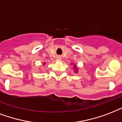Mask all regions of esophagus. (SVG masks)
Wrapping results in <instances>:
<instances>
[{
  "mask_svg": "<svg viewBox=\"0 0 122 122\" xmlns=\"http://www.w3.org/2000/svg\"><path fill=\"white\" fill-rule=\"evenodd\" d=\"M56 60H62V57H61L60 56H56Z\"/></svg>",
  "mask_w": 122,
  "mask_h": 122,
  "instance_id": "34e87169",
  "label": "esophagus"
}]
</instances>
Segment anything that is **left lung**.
Wrapping results in <instances>:
<instances>
[{"mask_svg": "<svg viewBox=\"0 0 122 122\" xmlns=\"http://www.w3.org/2000/svg\"><path fill=\"white\" fill-rule=\"evenodd\" d=\"M74 69H76V73H77V72H78V69H77V68H76V65H75V66H74Z\"/></svg>", "mask_w": 122, "mask_h": 122, "instance_id": "obj_1", "label": "left lung"}]
</instances>
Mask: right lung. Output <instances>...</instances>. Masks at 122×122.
I'll return each mask as SVG.
<instances>
[{
  "label": "right lung",
  "instance_id": "add662e5",
  "mask_svg": "<svg viewBox=\"0 0 122 122\" xmlns=\"http://www.w3.org/2000/svg\"><path fill=\"white\" fill-rule=\"evenodd\" d=\"M44 64H45V63H44Z\"/></svg>",
  "mask_w": 122,
  "mask_h": 122
}]
</instances>
